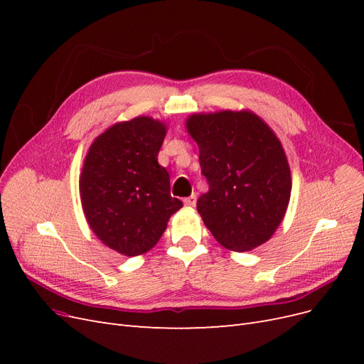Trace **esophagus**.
Returning a JSON list of instances; mask_svg holds the SVG:
<instances>
[{
    "mask_svg": "<svg viewBox=\"0 0 364 364\" xmlns=\"http://www.w3.org/2000/svg\"><path fill=\"white\" fill-rule=\"evenodd\" d=\"M196 202H197V196L196 194H191V196H188V197H185L183 199V203L186 205V206H196Z\"/></svg>",
    "mask_w": 364,
    "mask_h": 364,
    "instance_id": "obj_1",
    "label": "esophagus"
}]
</instances>
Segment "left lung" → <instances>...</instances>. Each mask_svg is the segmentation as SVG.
<instances>
[{
    "instance_id": "8db88e82",
    "label": "left lung",
    "mask_w": 364,
    "mask_h": 364,
    "mask_svg": "<svg viewBox=\"0 0 364 364\" xmlns=\"http://www.w3.org/2000/svg\"><path fill=\"white\" fill-rule=\"evenodd\" d=\"M186 129L199 146L209 191L197 211L226 249L246 252L273 235L287 211L291 176L279 139L255 114L191 115Z\"/></svg>"
}]
</instances>
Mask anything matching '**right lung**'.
I'll list each match as a JSON object with an SVG mask.
<instances>
[{
  "label": "right lung",
  "instance_id": "add662e5",
  "mask_svg": "<svg viewBox=\"0 0 364 364\" xmlns=\"http://www.w3.org/2000/svg\"><path fill=\"white\" fill-rule=\"evenodd\" d=\"M165 126L150 117L117 123L87 151L82 206L92 232L126 257L155 246L182 202L170 194V174L158 164Z\"/></svg>",
  "mask_w": 364,
  "mask_h": 364
}]
</instances>
